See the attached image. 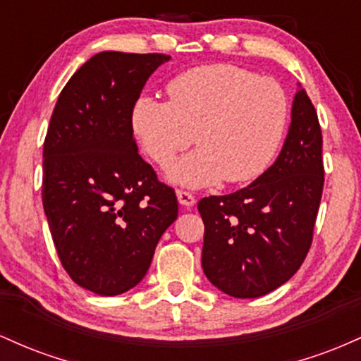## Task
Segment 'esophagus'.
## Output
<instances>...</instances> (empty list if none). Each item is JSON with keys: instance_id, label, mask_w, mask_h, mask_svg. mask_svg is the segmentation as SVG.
Returning <instances> with one entry per match:
<instances>
[{"instance_id": "1", "label": "esophagus", "mask_w": 361, "mask_h": 361, "mask_svg": "<svg viewBox=\"0 0 361 361\" xmlns=\"http://www.w3.org/2000/svg\"><path fill=\"white\" fill-rule=\"evenodd\" d=\"M176 197H178V202H180V205L186 207V209H190V207H193L195 202H197V200H195V197H193L192 193L183 192V190H178Z\"/></svg>"}]
</instances>
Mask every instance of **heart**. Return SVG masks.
<instances>
[{"mask_svg":"<svg viewBox=\"0 0 361 361\" xmlns=\"http://www.w3.org/2000/svg\"><path fill=\"white\" fill-rule=\"evenodd\" d=\"M169 103L142 97L132 109V128L159 166L178 152L171 183L202 188L224 180L247 183L270 166L288 118L287 94L275 80L233 64H209L173 78Z\"/></svg>","mask_w":361,"mask_h":361,"instance_id":"1","label":"heart"}]
</instances>
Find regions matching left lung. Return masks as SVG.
Here are the masks:
<instances>
[{
	"instance_id": "8db88e82",
	"label": "left lung",
	"mask_w": 361,
	"mask_h": 361,
	"mask_svg": "<svg viewBox=\"0 0 361 361\" xmlns=\"http://www.w3.org/2000/svg\"><path fill=\"white\" fill-rule=\"evenodd\" d=\"M322 186L321 126L299 85L275 163L246 188L198 202L210 283L235 299H256L292 279L312 243Z\"/></svg>"
}]
</instances>
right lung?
<instances>
[{"label":"right lung","instance_id":"obj_1","mask_svg":"<svg viewBox=\"0 0 361 361\" xmlns=\"http://www.w3.org/2000/svg\"><path fill=\"white\" fill-rule=\"evenodd\" d=\"M164 54H97L61 91L44 142L42 204L78 285L118 295L146 276L176 221L175 190L139 156L132 109Z\"/></svg>","mask_w":361,"mask_h":361}]
</instances>
